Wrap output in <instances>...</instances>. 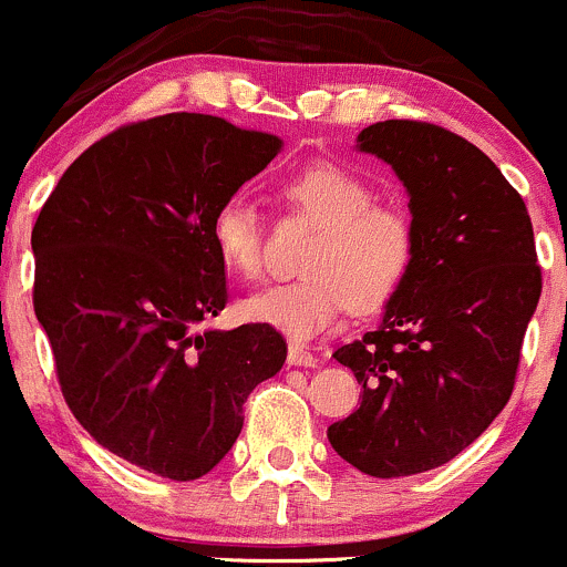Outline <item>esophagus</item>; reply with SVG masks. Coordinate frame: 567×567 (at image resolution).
I'll return each instance as SVG.
<instances>
[{
	"mask_svg": "<svg viewBox=\"0 0 567 567\" xmlns=\"http://www.w3.org/2000/svg\"><path fill=\"white\" fill-rule=\"evenodd\" d=\"M286 359H289V364H297V368H313L316 364L313 351H308L306 346L300 343H289V354H286Z\"/></svg>",
	"mask_w": 567,
	"mask_h": 567,
	"instance_id": "34e87169",
	"label": "esophagus"
}]
</instances>
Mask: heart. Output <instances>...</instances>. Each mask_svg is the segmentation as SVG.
<instances>
[{
  "instance_id": "obj_1",
  "label": "heart",
  "mask_w": 567,
  "mask_h": 567,
  "mask_svg": "<svg viewBox=\"0 0 567 567\" xmlns=\"http://www.w3.org/2000/svg\"><path fill=\"white\" fill-rule=\"evenodd\" d=\"M278 194L316 233L300 259L306 272L254 295L243 306L248 319L310 340L330 330L351 306L370 313L398 295L413 261V227L403 208L375 203L373 188L332 162L289 175ZM210 240L224 270L243 281L261 278V221L251 203L233 197L218 205Z\"/></svg>"
}]
</instances>
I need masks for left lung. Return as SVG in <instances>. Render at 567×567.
I'll use <instances>...</instances> for the list:
<instances>
[{
	"instance_id": "8db88e82",
	"label": "left lung",
	"mask_w": 567,
	"mask_h": 567,
	"mask_svg": "<svg viewBox=\"0 0 567 567\" xmlns=\"http://www.w3.org/2000/svg\"><path fill=\"white\" fill-rule=\"evenodd\" d=\"M411 194L413 261L381 327L340 346L362 405L327 430L357 471L400 478L446 465L495 422L540 297L525 199L465 137L392 118L359 132Z\"/></svg>"
}]
</instances>
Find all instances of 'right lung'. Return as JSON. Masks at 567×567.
<instances>
[{"label": "right lung", "mask_w": 567, "mask_h": 567, "mask_svg": "<svg viewBox=\"0 0 567 567\" xmlns=\"http://www.w3.org/2000/svg\"><path fill=\"white\" fill-rule=\"evenodd\" d=\"M278 151V137L216 115L124 124L66 167L32 229L34 313L66 405L100 446L156 476L213 471L248 394L284 368L272 327H203L229 300L213 213Z\"/></svg>", "instance_id": "right-lung-1"}]
</instances>
